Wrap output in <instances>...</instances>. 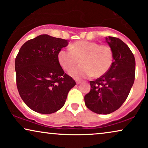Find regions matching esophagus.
<instances>
[{
    "label": "esophagus",
    "instance_id": "34e87169",
    "mask_svg": "<svg viewBox=\"0 0 148 148\" xmlns=\"http://www.w3.org/2000/svg\"><path fill=\"white\" fill-rule=\"evenodd\" d=\"M75 82H76L77 84H81V83H82V81L79 80V79H75Z\"/></svg>",
    "mask_w": 148,
    "mask_h": 148
}]
</instances>
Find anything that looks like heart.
<instances>
[{"instance_id":"heart-1","label":"heart","mask_w":148,"mask_h":148,"mask_svg":"<svg viewBox=\"0 0 148 148\" xmlns=\"http://www.w3.org/2000/svg\"><path fill=\"white\" fill-rule=\"evenodd\" d=\"M69 49L58 51V61L63 69L69 71L80 60L82 64L69 73L75 78L100 77L110 69L113 64V51L106 44L100 45L95 42L80 40L71 44Z\"/></svg>"}]
</instances>
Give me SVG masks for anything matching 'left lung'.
<instances>
[{"label":"left lung","instance_id":"1","mask_svg":"<svg viewBox=\"0 0 148 148\" xmlns=\"http://www.w3.org/2000/svg\"><path fill=\"white\" fill-rule=\"evenodd\" d=\"M114 55L110 69L95 81L84 97L86 106L97 114H108L118 110L128 97L135 80V60L133 52L118 38H106Z\"/></svg>","mask_w":148,"mask_h":148}]
</instances>
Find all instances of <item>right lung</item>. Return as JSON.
<instances>
[{
  "label": "right lung",
  "mask_w": 148,
  "mask_h": 148,
  "mask_svg": "<svg viewBox=\"0 0 148 148\" xmlns=\"http://www.w3.org/2000/svg\"><path fill=\"white\" fill-rule=\"evenodd\" d=\"M68 40L47 34L38 36L23 44L15 58L16 84L25 104L32 110L51 114L65 103L76 83L64 73L57 54Z\"/></svg>",
  "instance_id": "right-lung-1"
}]
</instances>
